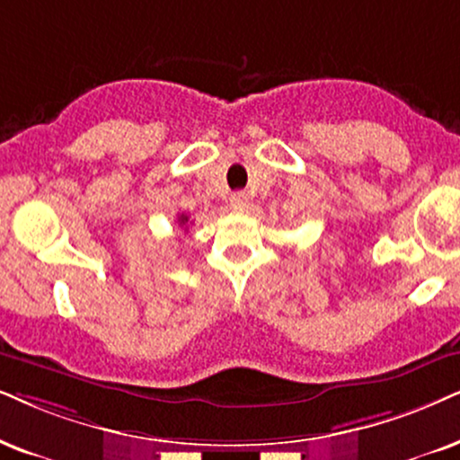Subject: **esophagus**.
<instances>
[{
    "mask_svg": "<svg viewBox=\"0 0 460 460\" xmlns=\"http://www.w3.org/2000/svg\"><path fill=\"white\" fill-rule=\"evenodd\" d=\"M248 201H250V197L246 193H234V195H231V199H229L234 210H246Z\"/></svg>",
    "mask_w": 460,
    "mask_h": 460,
    "instance_id": "esophagus-1",
    "label": "esophagus"
}]
</instances>
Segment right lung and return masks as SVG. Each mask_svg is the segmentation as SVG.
Masks as SVG:
<instances>
[{"label": "right lung", "mask_w": 460, "mask_h": 460, "mask_svg": "<svg viewBox=\"0 0 460 460\" xmlns=\"http://www.w3.org/2000/svg\"><path fill=\"white\" fill-rule=\"evenodd\" d=\"M178 223H180V226H184V225L189 223V217H184V214H180V217H178Z\"/></svg>", "instance_id": "1"}]
</instances>
